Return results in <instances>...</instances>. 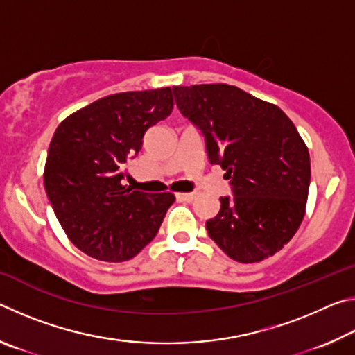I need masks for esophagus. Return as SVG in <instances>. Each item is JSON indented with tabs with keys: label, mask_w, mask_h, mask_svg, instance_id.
I'll list each match as a JSON object with an SVG mask.
<instances>
[{
	"label": "esophagus",
	"mask_w": 355,
	"mask_h": 355,
	"mask_svg": "<svg viewBox=\"0 0 355 355\" xmlns=\"http://www.w3.org/2000/svg\"><path fill=\"white\" fill-rule=\"evenodd\" d=\"M197 197L196 192H178L177 199L178 200H184V202H192Z\"/></svg>",
	"instance_id": "34e87169"
}]
</instances>
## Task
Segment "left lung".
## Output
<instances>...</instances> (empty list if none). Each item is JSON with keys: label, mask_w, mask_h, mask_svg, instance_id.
I'll return each instance as SVG.
<instances>
[{"label": "left lung", "mask_w": 355, "mask_h": 355, "mask_svg": "<svg viewBox=\"0 0 355 355\" xmlns=\"http://www.w3.org/2000/svg\"><path fill=\"white\" fill-rule=\"evenodd\" d=\"M180 112L205 136L208 159L227 171L232 196L207 220L209 238L239 263H257L290 241L304 219L309 148L279 106L228 84L173 86Z\"/></svg>", "instance_id": "1"}]
</instances>
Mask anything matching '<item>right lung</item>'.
Segmentation results:
<instances>
[{"mask_svg": "<svg viewBox=\"0 0 355 355\" xmlns=\"http://www.w3.org/2000/svg\"><path fill=\"white\" fill-rule=\"evenodd\" d=\"M171 87L107 95L70 114L48 148L44 184L65 235L84 254L120 263L158 233L172 192L147 194L122 184L125 163L146 131L172 112Z\"/></svg>", "mask_w": 355, "mask_h": 355, "instance_id": "add662e5", "label": "right lung"}]
</instances>
